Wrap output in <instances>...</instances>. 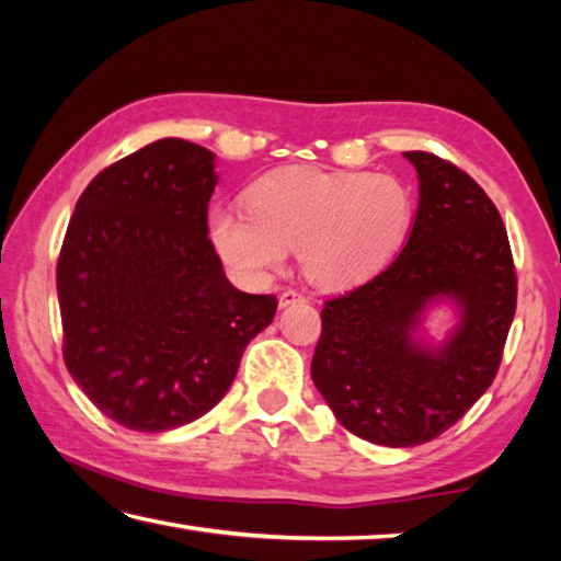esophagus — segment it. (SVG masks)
<instances>
[{"label":"esophagus","mask_w":561,"mask_h":561,"mask_svg":"<svg viewBox=\"0 0 561 561\" xmlns=\"http://www.w3.org/2000/svg\"><path fill=\"white\" fill-rule=\"evenodd\" d=\"M304 297L297 291V289H287L279 294V309H287V307H294V304H301Z\"/></svg>","instance_id":"obj_1"}]
</instances>
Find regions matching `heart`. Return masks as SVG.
Masks as SVG:
<instances>
[{"label": "heart", "mask_w": 561, "mask_h": 561, "mask_svg": "<svg viewBox=\"0 0 561 561\" xmlns=\"http://www.w3.org/2000/svg\"><path fill=\"white\" fill-rule=\"evenodd\" d=\"M411 222L413 195L396 175L291 168L262 178L250 207H213L207 232L222 262L247 282H264L299 250L304 277L341 291L381 272Z\"/></svg>", "instance_id": "b5f03b06"}]
</instances>
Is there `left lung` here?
<instances>
[{
  "instance_id": "left-lung-1",
  "label": "left lung",
  "mask_w": 561,
  "mask_h": 561,
  "mask_svg": "<svg viewBox=\"0 0 561 561\" xmlns=\"http://www.w3.org/2000/svg\"><path fill=\"white\" fill-rule=\"evenodd\" d=\"M417 210L398 257L321 309L311 378L339 423L358 438L413 448L448 431L495 378L517 307V277L497 207L474 180L423 150ZM450 302L440 345L422 321Z\"/></svg>"
}]
</instances>
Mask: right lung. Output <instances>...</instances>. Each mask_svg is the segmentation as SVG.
<instances>
[{
  "label": "right lung",
  "mask_w": 561,
  "mask_h": 561,
  "mask_svg": "<svg viewBox=\"0 0 561 561\" xmlns=\"http://www.w3.org/2000/svg\"><path fill=\"white\" fill-rule=\"evenodd\" d=\"M215 153L156 140L108 165L76 203L56 267L64 360L123 428L163 433L222 401L277 311L244 294L207 240Z\"/></svg>",
  "instance_id": "right-lung-1"
}]
</instances>
